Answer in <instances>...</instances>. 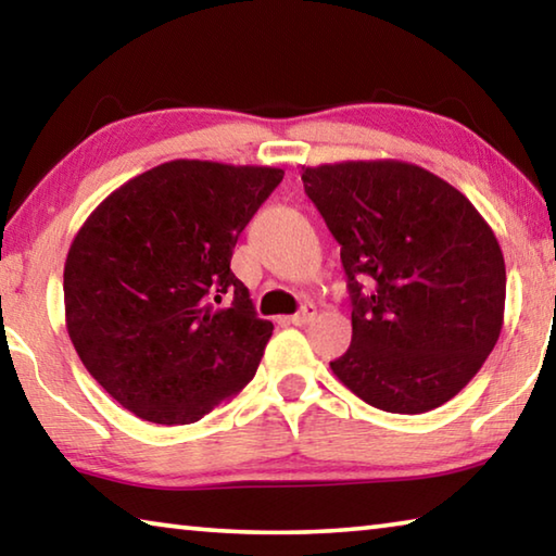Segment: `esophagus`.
Instances as JSON below:
<instances>
[{
	"label": "esophagus",
	"instance_id": "obj_1",
	"mask_svg": "<svg viewBox=\"0 0 556 556\" xmlns=\"http://www.w3.org/2000/svg\"><path fill=\"white\" fill-rule=\"evenodd\" d=\"M314 316H316V306L314 304H306V306H301L299 314L289 316L287 321L294 324V326H306L308 321H314Z\"/></svg>",
	"mask_w": 556,
	"mask_h": 556
}]
</instances>
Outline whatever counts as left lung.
Instances as JSON below:
<instances>
[{"mask_svg":"<svg viewBox=\"0 0 556 556\" xmlns=\"http://www.w3.org/2000/svg\"><path fill=\"white\" fill-rule=\"evenodd\" d=\"M301 181L341 244L351 291L353 341L336 378L394 414L456 397L503 328L491 225L458 188L397 159L301 166Z\"/></svg>","mask_w":556,"mask_h":556,"instance_id":"1","label":"left lung"}]
</instances>
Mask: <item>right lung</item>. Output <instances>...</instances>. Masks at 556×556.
Masks as SVG:
<instances>
[{
	"mask_svg": "<svg viewBox=\"0 0 556 556\" xmlns=\"http://www.w3.org/2000/svg\"><path fill=\"white\" fill-rule=\"evenodd\" d=\"M281 178L174 159L115 188L73 238L65 328L86 370L139 419L193 425L255 378L275 326L230 257Z\"/></svg>",
	"mask_w": 556,
	"mask_h": 556,
	"instance_id": "obj_1",
	"label": "right lung"
}]
</instances>
